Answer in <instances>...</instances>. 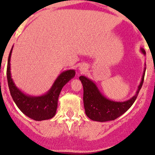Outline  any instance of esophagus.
<instances>
[{
    "instance_id": "1",
    "label": "esophagus",
    "mask_w": 155,
    "mask_h": 155,
    "mask_svg": "<svg viewBox=\"0 0 155 155\" xmlns=\"http://www.w3.org/2000/svg\"><path fill=\"white\" fill-rule=\"evenodd\" d=\"M87 69V65H84V64H83V65H81V66L79 67V71L81 73H84V72L86 71Z\"/></svg>"
}]
</instances>
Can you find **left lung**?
Here are the masks:
<instances>
[{
  "label": "left lung",
  "instance_id": "obj_1",
  "mask_svg": "<svg viewBox=\"0 0 155 155\" xmlns=\"http://www.w3.org/2000/svg\"><path fill=\"white\" fill-rule=\"evenodd\" d=\"M140 51L143 54H146V51L143 48H140ZM145 71L146 68H144L141 81L138 85L135 95L129 100L122 102L107 99L101 93L97 85L91 79H88L86 76H80L79 79L83 85L84 106L87 116L93 121L104 122L114 120L123 114L124 112L127 111L132 106L133 103L136 100L140 88L143 85Z\"/></svg>",
  "mask_w": 155,
  "mask_h": 155
}]
</instances>
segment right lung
<instances>
[{"mask_svg": "<svg viewBox=\"0 0 155 155\" xmlns=\"http://www.w3.org/2000/svg\"><path fill=\"white\" fill-rule=\"evenodd\" d=\"M12 47L7 65V80L11 95L21 111L35 121L49 120L56 114L58 101L62 88L75 76V70L65 71L58 76L47 93L41 96H31L25 94L17 87L11 75L10 60Z\"/></svg>", "mask_w": 155, "mask_h": 155, "instance_id": "add662e5", "label": "right lung"}]
</instances>
